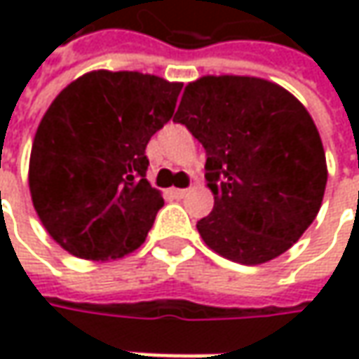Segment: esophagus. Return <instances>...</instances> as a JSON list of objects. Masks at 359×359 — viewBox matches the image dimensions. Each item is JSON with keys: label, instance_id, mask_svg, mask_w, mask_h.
Instances as JSON below:
<instances>
[{"label": "esophagus", "instance_id": "34e87169", "mask_svg": "<svg viewBox=\"0 0 359 359\" xmlns=\"http://www.w3.org/2000/svg\"><path fill=\"white\" fill-rule=\"evenodd\" d=\"M187 191H189V189H180V187H173V189H170L172 198H175V200H182V198H186Z\"/></svg>", "mask_w": 359, "mask_h": 359}]
</instances>
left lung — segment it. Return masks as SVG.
I'll return each mask as SVG.
<instances>
[{"instance_id": "obj_1", "label": "left lung", "mask_w": 359, "mask_h": 359, "mask_svg": "<svg viewBox=\"0 0 359 359\" xmlns=\"http://www.w3.org/2000/svg\"><path fill=\"white\" fill-rule=\"evenodd\" d=\"M173 121L208 156L214 210L198 222L205 245L243 266L287 252L316 219L327 182L308 109L262 77L203 76L186 86Z\"/></svg>"}]
</instances>
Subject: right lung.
<instances>
[{
    "label": "right lung",
    "instance_id": "add662e5",
    "mask_svg": "<svg viewBox=\"0 0 359 359\" xmlns=\"http://www.w3.org/2000/svg\"><path fill=\"white\" fill-rule=\"evenodd\" d=\"M184 83L97 69L51 102L29 158L32 201L48 233L81 259L137 250L163 198L149 186L145 145L173 116Z\"/></svg>",
    "mask_w": 359,
    "mask_h": 359
}]
</instances>
